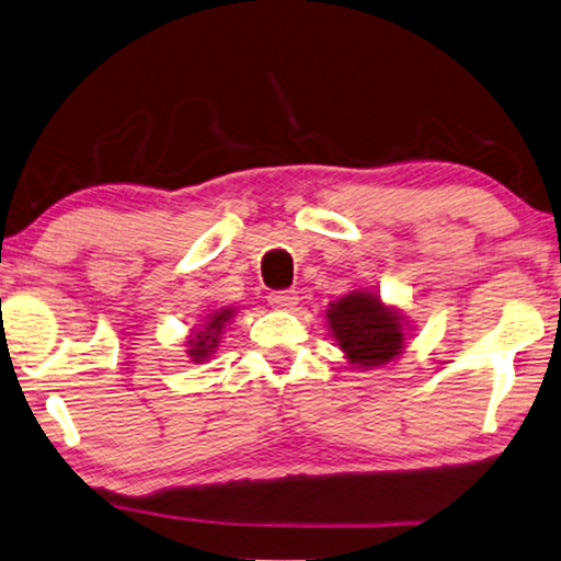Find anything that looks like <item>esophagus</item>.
<instances>
[{
  "label": "esophagus",
  "instance_id": "34e87169",
  "mask_svg": "<svg viewBox=\"0 0 561 561\" xmlns=\"http://www.w3.org/2000/svg\"><path fill=\"white\" fill-rule=\"evenodd\" d=\"M266 301H270V307L274 309H291L297 305V295L295 291H272Z\"/></svg>",
  "mask_w": 561,
  "mask_h": 561
}]
</instances>
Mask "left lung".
<instances>
[{
  "label": "left lung",
  "instance_id": "obj_1",
  "mask_svg": "<svg viewBox=\"0 0 561 561\" xmlns=\"http://www.w3.org/2000/svg\"><path fill=\"white\" fill-rule=\"evenodd\" d=\"M327 327L344 357L357 369H375L394 362L404 350L407 319L397 307H387L377 291L354 289L332 301Z\"/></svg>",
  "mask_w": 561,
  "mask_h": 561
}]
</instances>
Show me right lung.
Here are the masks:
<instances>
[{"mask_svg":"<svg viewBox=\"0 0 561 561\" xmlns=\"http://www.w3.org/2000/svg\"><path fill=\"white\" fill-rule=\"evenodd\" d=\"M237 309L225 307L211 312L207 319H202L199 327H194V332L186 340V357H190L194 364H202L204 359H209L215 350L219 346L221 334H225L227 322L234 317Z\"/></svg>","mask_w":561,"mask_h":561,"instance_id":"obj_1","label":"right lung"}]
</instances>
